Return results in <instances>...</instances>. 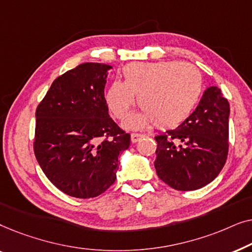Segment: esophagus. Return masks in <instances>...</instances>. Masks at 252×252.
I'll list each match as a JSON object with an SVG mask.
<instances>
[{"instance_id": "34e87169", "label": "esophagus", "mask_w": 252, "mask_h": 252, "mask_svg": "<svg viewBox=\"0 0 252 252\" xmlns=\"http://www.w3.org/2000/svg\"><path fill=\"white\" fill-rule=\"evenodd\" d=\"M143 135L142 134H139V133H133L132 135H130V141H132V143H136L137 141H140L142 139Z\"/></svg>"}]
</instances>
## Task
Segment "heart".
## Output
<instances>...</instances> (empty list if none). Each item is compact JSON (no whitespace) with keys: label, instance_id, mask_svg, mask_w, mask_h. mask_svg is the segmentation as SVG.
Returning <instances> with one entry per match:
<instances>
[{"label":"heart","instance_id":"1","mask_svg":"<svg viewBox=\"0 0 252 252\" xmlns=\"http://www.w3.org/2000/svg\"><path fill=\"white\" fill-rule=\"evenodd\" d=\"M124 81L115 80L105 91L106 105L122 119L135 103L142 111L126 119L128 128H142L154 123L171 128L194 112L203 93V77L196 66L174 61L135 62L123 68Z\"/></svg>","mask_w":252,"mask_h":252}]
</instances>
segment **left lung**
<instances>
[{"label":"left lung","instance_id":"8db88e82","mask_svg":"<svg viewBox=\"0 0 252 252\" xmlns=\"http://www.w3.org/2000/svg\"><path fill=\"white\" fill-rule=\"evenodd\" d=\"M229 103L216 86L175 129L157 135L158 178L177 190H196L218 177L228 155Z\"/></svg>","mask_w":252,"mask_h":252}]
</instances>
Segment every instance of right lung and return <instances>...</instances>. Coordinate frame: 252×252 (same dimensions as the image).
Here are the masks:
<instances>
[{"instance_id":"add662e5","label":"right lung","mask_w":252,"mask_h":252,"mask_svg":"<svg viewBox=\"0 0 252 252\" xmlns=\"http://www.w3.org/2000/svg\"><path fill=\"white\" fill-rule=\"evenodd\" d=\"M110 65L84 63L51 84L35 117L34 154L64 194L96 197L116 180L130 135L110 118L104 87Z\"/></svg>"}]
</instances>
